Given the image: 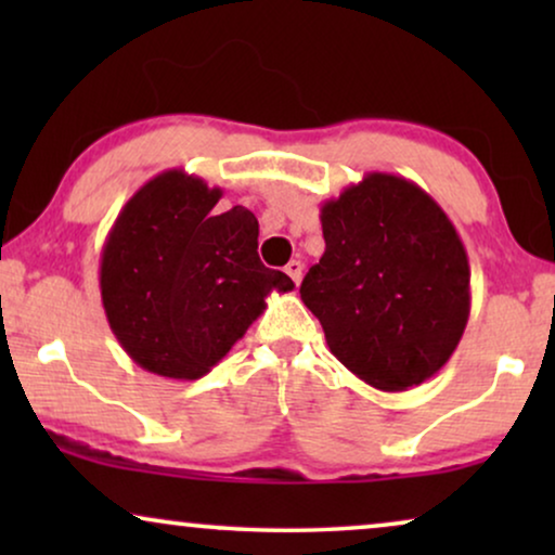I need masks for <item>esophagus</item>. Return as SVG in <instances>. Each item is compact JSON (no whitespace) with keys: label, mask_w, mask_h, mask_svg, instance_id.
<instances>
[{"label":"esophagus","mask_w":555,"mask_h":555,"mask_svg":"<svg viewBox=\"0 0 555 555\" xmlns=\"http://www.w3.org/2000/svg\"><path fill=\"white\" fill-rule=\"evenodd\" d=\"M285 272L293 278L295 285H300V280H302V262H300V260H291V262H287V264H285Z\"/></svg>","instance_id":"34e87169"}]
</instances>
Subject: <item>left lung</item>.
Here are the masks:
<instances>
[{"mask_svg":"<svg viewBox=\"0 0 555 555\" xmlns=\"http://www.w3.org/2000/svg\"><path fill=\"white\" fill-rule=\"evenodd\" d=\"M325 253L300 298L331 353L382 391L420 386L450 361L469 318L457 230L404 177L371 171L321 207Z\"/></svg>","mask_w":555,"mask_h":555,"instance_id":"left-lung-1","label":"left lung"}]
</instances>
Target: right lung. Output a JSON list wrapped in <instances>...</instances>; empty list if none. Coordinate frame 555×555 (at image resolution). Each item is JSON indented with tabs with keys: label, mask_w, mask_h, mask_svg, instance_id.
<instances>
[{
	"label": "right lung",
	"mask_w": 555,
	"mask_h": 555,
	"mask_svg": "<svg viewBox=\"0 0 555 555\" xmlns=\"http://www.w3.org/2000/svg\"><path fill=\"white\" fill-rule=\"evenodd\" d=\"M222 189L181 169L149 179L113 222L101 298L113 336L141 369L194 382L230 353L272 291L295 283L257 255L255 215H217Z\"/></svg>",
	"instance_id": "right-lung-1"
}]
</instances>
